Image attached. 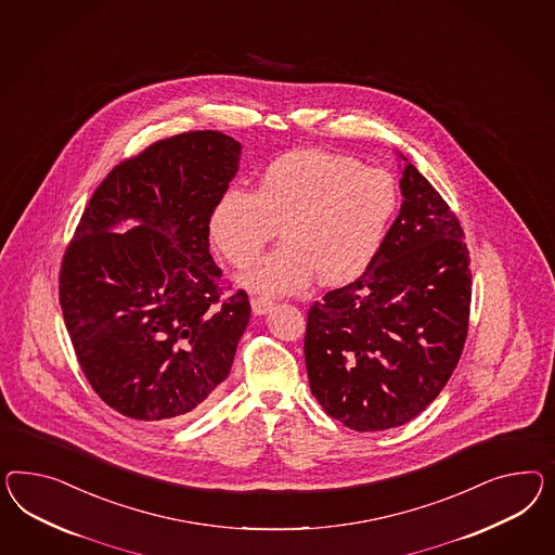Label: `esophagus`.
<instances>
[{
  "label": "esophagus",
  "instance_id": "esophagus-1",
  "mask_svg": "<svg viewBox=\"0 0 555 555\" xmlns=\"http://www.w3.org/2000/svg\"><path fill=\"white\" fill-rule=\"evenodd\" d=\"M272 305H274V300L269 299V297H255L253 299V311L256 315H267L272 309Z\"/></svg>",
  "mask_w": 555,
  "mask_h": 555
}]
</instances>
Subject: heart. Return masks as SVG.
<instances>
[{
  "label": "heart",
  "mask_w": 555,
  "mask_h": 555,
  "mask_svg": "<svg viewBox=\"0 0 555 555\" xmlns=\"http://www.w3.org/2000/svg\"><path fill=\"white\" fill-rule=\"evenodd\" d=\"M398 210L388 171L321 150L281 155L262 171L258 190L232 185L218 197L210 234L238 269L255 264L274 240L286 244L244 283L264 293H297L317 274L344 285L372 264Z\"/></svg>",
  "instance_id": "obj_1"
}]
</instances>
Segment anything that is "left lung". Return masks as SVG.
Masks as SVG:
<instances>
[{
	"label": "left lung",
	"mask_w": 555,
	"mask_h": 555,
	"mask_svg": "<svg viewBox=\"0 0 555 555\" xmlns=\"http://www.w3.org/2000/svg\"><path fill=\"white\" fill-rule=\"evenodd\" d=\"M402 208L358 281L330 291L307 315L311 391L331 418L377 433L416 418L461 360L470 313L465 232L412 164Z\"/></svg>",
	"instance_id": "obj_1"
}]
</instances>
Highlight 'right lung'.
Instances as JSON below:
<instances>
[{
  "mask_svg": "<svg viewBox=\"0 0 555 555\" xmlns=\"http://www.w3.org/2000/svg\"><path fill=\"white\" fill-rule=\"evenodd\" d=\"M240 143L188 131L115 165L94 190L61 264L76 360L127 418H188L210 404L250 319L246 291L222 285L210 216L238 171ZM142 225L120 235L122 219Z\"/></svg>",
  "mask_w": 555,
  "mask_h": 555,
  "instance_id": "1",
  "label": "right lung"
}]
</instances>
